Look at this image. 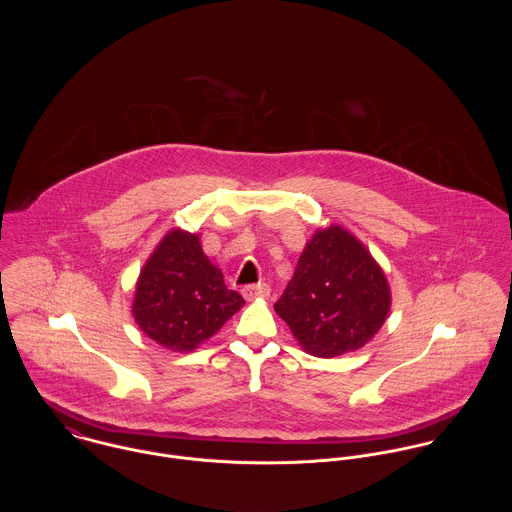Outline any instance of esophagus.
Listing matches in <instances>:
<instances>
[{
	"mask_svg": "<svg viewBox=\"0 0 512 512\" xmlns=\"http://www.w3.org/2000/svg\"><path fill=\"white\" fill-rule=\"evenodd\" d=\"M242 295L246 299H256V297H268L270 295V286L268 284H252V286H246L242 290Z\"/></svg>",
	"mask_w": 512,
	"mask_h": 512,
	"instance_id": "esophagus-1",
	"label": "esophagus"
}]
</instances>
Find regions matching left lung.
Returning a JSON list of instances; mask_svg holds the SVG:
<instances>
[{"label":"left lung","instance_id":"8db88e82","mask_svg":"<svg viewBox=\"0 0 512 512\" xmlns=\"http://www.w3.org/2000/svg\"><path fill=\"white\" fill-rule=\"evenodd\" d=\"M274 309L307 353L331 359L376 335L390 311V290L365 246L331 224L307 242Z\"/></svg>","mask_w":512,"mask_h":512}]
</instances>
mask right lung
<instances>
[{
	"instance_id": "1",
	"label": "right lung",
	"mask_w": 512,
	"mask_h": 512,
	"mask_svg": "<svg viewBox=\"0 0 512 512\" xmlns=\"http://www.w3.org/2000/svg\"><path fill=\"white\" fill-rule=\"evenodd\" d=\"M242 303L205 256L199 236L171 230L140 274L134 317L147 337L185 353L213 337Z\"/></svg>"
}]
</instances>
